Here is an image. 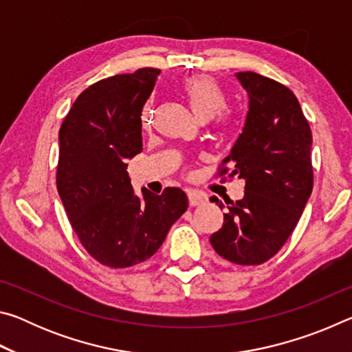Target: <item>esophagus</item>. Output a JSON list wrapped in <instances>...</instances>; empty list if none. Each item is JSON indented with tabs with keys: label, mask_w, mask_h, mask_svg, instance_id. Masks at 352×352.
Instances as JSON below:
<instances>
[{
	"label": "esophagus",
	"mask_w": 352,
	"mask_h": 352,
	"mask_svg": "<svg viewBox=\"0 0 352 352\" xmlns=\"http://www.w3.org/2000/svg\"><path fill=\"white\" fill-rule=\"evenodd\" d=\"M188 200H189V205L190 206H200L204 205L206 201V197L204 194L197 192V190H189L188 192Z\"/></svg>",
	"instance_id": "esophagus-1"
}]
</instances>
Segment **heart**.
<instances>
[{"mask_svg":"<svg viewBox=\"0 0 352 352\" xmlns=\"http://www.w3.org/2000/svg\"><path fill=\"white\" fill-rule=\"evenodd\" d=\"M180 90L184 99L192 110L195 118L200 121H210L217 115L223 118V110L226 107V96L219 83L208 76H190L182 82ZM152 110L151 105H146L141 113V126H151Z\"/></svg>","mask_w":352,"mask_h":352,"instance_id":"1","label":"heart"}]
</instances>
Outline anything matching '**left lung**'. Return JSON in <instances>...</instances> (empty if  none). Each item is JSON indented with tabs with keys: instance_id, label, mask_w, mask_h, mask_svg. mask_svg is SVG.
I'll list each match as a JSON object with an SVG mask.
<instances>
[{
	"instance_id": "8db88e82",
	"label": "left lung",
	"mask_w": 352,
	"mask_h": 352,
	"mask_svg": "<svg viewBox=\"0 0 352 352\" xmlns=\"http://www.w3.org/2000/svg\"><path fill=\"white\" fill-rule=\"evenodd\" d=\"M248 93L242 133L219 175L245 180L243 199L230 201L223 225L210 242L219 256L239 265H259L289 239L311 197L312 132L287 87L253 71L236 73ZM212 201L223 208L222 201Z\"/></svg>"
}]
</instances>
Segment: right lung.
Segmentation results:
<instances>
[{"label":"right lung","instance_id":"add662e5","mask_svg":"<svg viewBox=\"0 0 352 352\" xmlns=\"http://www.w3.org/2000/svg\"><path fill=\"white\" fill-rule=\"evenodd\" d=\"M157 68L93 83L74 100L58 132L57 190L83 248L110 269L144 262L188 210L180 188L135 194L127 160L142 151L141 113Z\"/></svg>","mask_w":352,"mask_h":352}]
</instances>
